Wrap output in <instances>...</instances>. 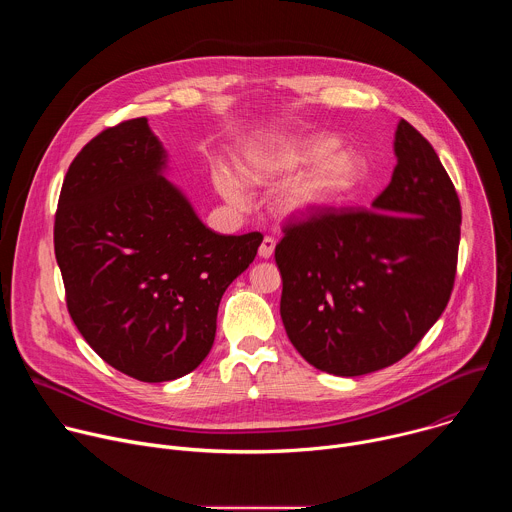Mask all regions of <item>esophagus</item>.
I'll return each instance as SVG.
<instances>
[{
	"label": "esophagus",
	"instance_id": "34e87169",
	"mask_svg": "<svg viewBox=\"0 0 512 512\" xmlns=\"http://www.w3.org/2000/svg\"><path fill=\"white\" fill-rule=\"evenodd\" d=\"M273 251H275V239L265 237L263 243H261V247H259V257H261V259H269V257L273 255Z\"/></svg>",
	"mask_w": 512,
	"mask_h": 512
}]
</instances>
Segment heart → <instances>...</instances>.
Here are the masks:
<instances>
[{
	"mask_svg": "<svg viewBox=\"0 0 512 512\" xmlns=\"http://www.w3.org/2000/svg\"><path fill=\"white\" fill-rule=\"evenodd\" d=\"M364 174V162L352 152L338 150V141L324 133L257 137L241 152L239 172L225 162H218L212 172L218 194L237 208H245L249 200L243 180L267 184L287 176L275 190L273 208L289 221L312 218L354 192Z\"/></svg>",
	"mask_w": 512,
	"mask_h": 512,
	"instance_id": "b5f03b06",
	"label": "heart"
}]
</instances>
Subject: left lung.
I'll list each match as a JSON object with an SVG mask.
<instances>
[{
  "label": "left lung",
  "mask_w": 512,
  "mask_h": 512,
  "mask_svg": "<svg viewBox=\"0 0 512 512\" xmlns=\"http://www.w3.org/2000/svg\"><path fill=\"white\" fill-rule=\"evenodd\" d=\"M389 186L371 210H324L275 247L287 338L318 371L391 367L448 306L462 208L431 143L405 119Z\"/></svg>",
  "instance_id": "1"
}]
</instances>
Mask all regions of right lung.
Segmentation results:
<instances>
[{
	"mask_svg": "<svg viewBox=\"0 0 512 512\" xmlns=\"http://www.w3.org/2000/svg\"><path fill=\"white\" fill-rule=\"evenodd\" d=\"M166 170L148 119L109 127L72 160L54 221L72 322L143 383L180 379L206 358L225 289L263 241L210 231Z\"/></svg>",
	"mask_w": 512,
	"mask_h": 512,
	"instance_id": "obj_1",
	"label": "right lung"
}]
</instances>
